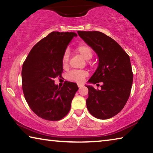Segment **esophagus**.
I'll return each instance as SVG.
<instances>
[{
  "label": "esophagus",
  "instance_id": "1",
  "mask_svg": "<svg viewBox=\"0 0 153 153\" xmlns=\"http://www.w3.org/2000/svg\"><path fill=\"white\" fill-rule=\"evenodd\" d=\"M77 86L79 87V88H82L83 86V84H77Z\"/></svg>",
  "mask_w": 153,
  "mask_h": 153
}]
</instances>
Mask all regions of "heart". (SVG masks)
I'll use <instances>...</instances> for the list:
<instances>
[{
	"label": "heart",
	"instance_id": "obj_1",
	"mask_svg": "<svg viewBox=\"0 0 153 153\" xmlns=\"http://www.w3.org/2000/svg\"><path fill=\"white\" fill-rule=\"evenodd\" d=\"M76 51L79 53L80 56H82L85 60H90L92 59L93 56L92 49L88 46L86 44H82L79 45L76 48ZM69 55L68 52L66 51L63 56V66H67L68 64ZM87 76V73L84 71H72L68 75V79L71 81L81 82L84 80V77Z\"/></svg>",
	"mask_w": 153,
	"mask_h": 153
}]
</instances>
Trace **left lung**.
<instances>
[{"instance_id": "left-lung-1", "label": "left lung", "mask_w": 153, "mask_h": 153, "mask_svg": "<svg viewBox=\"0 0 153 153\" xmlns=\"http://www.w3.org/2000/svg\"><path fill=\"white\" fill-rule=\"evenodd\" d=\"M77 33L98 57L97 70L88 83H100L101 89L86 85L88 110L96 118L107 120L123 109L130 94L133 82L130 59L116 41L105 33L97 31Z\"/></svg>"}]
</instances>
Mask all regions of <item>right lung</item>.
<instances>
[{
	"mask_svg": "<svg viewBox=\"0 0 153 153\" xmlns=\"http://www.w3.org/2000/svg\"><path fill=\"white\" fill-rule=\"evenodd\" d=\"M75 32H53L30 51L22 66V88L27 103L38 117L49 121L64 117L71 108L78 90L76 83L66 82L63 87L55 84L61 77L63 56Z\"/></svg>",
	"mask_w": 153,
	"mask_h": 153,
	"instance_id": "1",
	"label": "right lung"
}]
</instances>
